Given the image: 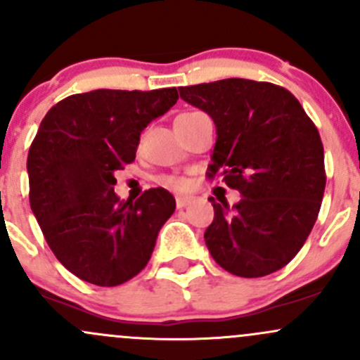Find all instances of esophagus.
<instances>
[{
  "instance_id": "esophagus-1",
  "label": "esophagus",
  "mask_w": 360,
  "mask_h": 360,
  "mask_svg": "<svg viewBox=\"0 0 360 360\" xmlns=\"http://www.w3.org/2000/svg\"><path fill=\"white\" fill-rule=\"evenodd\" d=\"M193 202V196H188V195H179L176 196V205L177 209H184L186 205H190Z\"/></svg>"
}]
</instances>
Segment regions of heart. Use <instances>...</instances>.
Segmentation results:
<instances>
[{"label":"heart","mask_w":360,"mask_h":360,"mask_svg":"<svg viewBox=\"0 0 360 360\" xmlns=\"http://www.w3.org/2000/svg\"><path fill=\"white\" fill-rule=\"evenodd\" d=\"M158 181H160L162 184H165V186H170V188H183L184 184H186V181L179 176H160L158 177Z\"/></svg>","instance_id":"b5f03b06"}]
</instances>
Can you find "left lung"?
Wrapping results in <instances>:
<instances>
[{"instance_id":"left-lung-1","label":"left lung","mask_w":360,"mask_h":360,"mask_svg":"<svg viewBox=\"0 0 360 360\" xmlns=\"http://www.w3.org/2000/svg\"><path fill=\"white\" fill-rule=\"evenodd\" d=\"M179 93L217 127L207 176L222 170V181L243 196L233 207L209 198L210 255L240 278L279 271L304 247L323 202L326 172L317 127L288 89L271 82L233 77Z\"/></svg>"}]
</instances>
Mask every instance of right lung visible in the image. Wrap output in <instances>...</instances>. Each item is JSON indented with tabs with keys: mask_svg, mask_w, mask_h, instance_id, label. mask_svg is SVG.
<instances>
[{
	"mask_svg": "<svg viewBox=\"0 0 360 360\" xmlns=\"http://www.w3.org/2000/svg\"><path fill=\"white\" fill-rule=\"evenodd\" d=\"M176 88L72 94L44 115L29 148V202L46 243L72 274L117 286L145 269L158 231L176 210L164 188L136 202L113 191L139 136L177 101Z\"/></svg>",
	"mask_w": 360,
	"mask_h": 360,
	"instance_id": "add662e5",
	"label": "right lung"
}]
</instances>
